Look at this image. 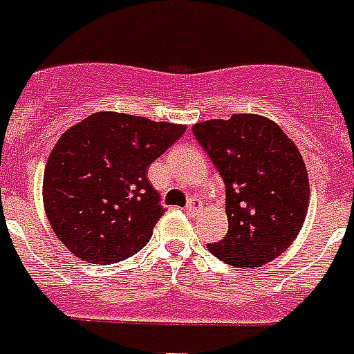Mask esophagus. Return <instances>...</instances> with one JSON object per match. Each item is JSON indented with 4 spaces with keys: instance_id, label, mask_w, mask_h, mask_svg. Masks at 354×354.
I'll list each match as a JSON object with an SVG mask.
<instances>
[{
    "instance_id": "34e87169",
    "label": "esophagus",
    "mask_w": 354,
    "mask_h": 354,
    "mask_svg": "<svg viewBox=\"0 0 354 354\" xmlns=\"http://www.w3.org/2000/svg\"><path fill=\"white\" fill-rule=\"evenodd\" d=\"M199 208H201L199 201H197V199H190V203L186 205L185 210H186V214H188V216L195 217V216H197V212H199Z\"/></svg>"
}]
</instances>
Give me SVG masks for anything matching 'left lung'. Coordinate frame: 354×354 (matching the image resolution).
Returning a JSON list of instances; mask_svg holds the SVG:
<instances>
[{"mask_svg": "<svg viewBox=\"0 0 354 354\" xmlns=\"http://www.w3.org/2000/svg\"><path fill=\"white\" fill-rule=\"evenodd\" d=\"M192 131L226 188L228 232L208 250L241 268L276 259L309 208V177L296 144L276 122L248 113L199 122Z\"/></svg>", "mask_w": 354, "mask_h": 354, "instance_id": "left-lung-1", "label": "left lung"}]
</instances>
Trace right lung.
I'll return each mask as SVG.
<instances>
[{"mask_svg":"<svg viewBox=\"0 0 354 354\" xmlns=\"http://www.w3.org/2000/svg\"><path fill=\"white\" fill-rule=\"evenodd\" d=\"M186 126L100 111L58 138L45 166L47 219L86 263L122 261L148 245L164 214L148 166Z\"/></svg>","mask_w":354,"mask_h":354,"instance_id":"right-lung-1","label":"right lung"}]
</instances>
